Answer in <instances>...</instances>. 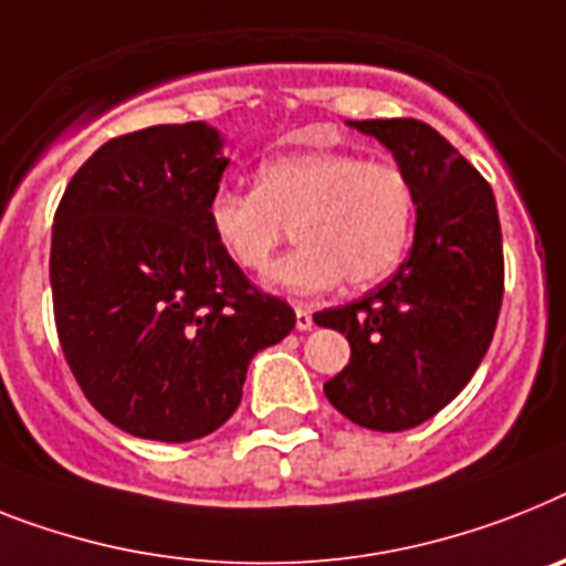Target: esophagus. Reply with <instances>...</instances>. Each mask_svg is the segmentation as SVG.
I'll use <instances>...</instances> for the list:
<instances>
[{
    "label": "esophagus",
    "mask_w": 566,
    "mask_h": 566,
    "mask_svg": "<svg viewBox=\"0 0 566 566\" xmlns=\"http://www.w3.org/2000/svg\"><path fill=\"white\" fill-rule=\"evenodd\" d=\"M296 327L298 331H311L313 327V313L307 305H296Z\"/></svg>",
    "instance_id": "34e87169"
}]
</instances>
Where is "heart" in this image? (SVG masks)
Returning a JSON list of instances; mask_svg holds the SVG:
<instances>
[{"label":"heart","instance_id":"1","mask_svg":"<svg viewBox=\"0 0 566 566\" xmlns=\"http://www.w3.org/2000/svg\"><path fill=\"white\" fill-rule=\"evenodd\" d=\"M417 221V189L402 166L359 151H293L259 166L255 189L218 187L207 227L221 253L261 273L293 235L298 247L275 261L270 287L298 296L345 282L371 287L400 268Z\"/></svg>","mask_w":566,"mask_h":566}]
</instances>
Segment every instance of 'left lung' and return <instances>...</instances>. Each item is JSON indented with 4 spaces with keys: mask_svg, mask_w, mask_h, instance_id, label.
Returning <instances> with one entry per match:
<instances>
[{
    "mask_svg": "<svg viewBox=\"0 0 566 566\" xmlns=\"http://www.w3.org/2000/svg\"><path fill=\"white\" fill-rule=\"evenodd\" d=\"M391 149L417 189L411 253L377 291L313 313L345 334L350 363L325 397L356 426L415 429L463 391L495 334L503 241L483 175L429 123L350 120Z\"/></svg>",
    "mask_w": 566,
    "mask_h": 566,
    "instance_id": "left-lung-1",
    "label": "left lung"
}]
</instances>
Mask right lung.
I'll return each mask as SVG.
<instances>
[{
	"mask_svg": "<svg viewBox=\"0 0 566 566\" xmlns=\"http://www.w3.org/2000/svg\"><path fill=\"white\" fill-rule=\"evenodd\" d=\"M230 160L207 123L112 137L80 166L51 230V296L65 363L99 415L146 440L224 426L247 365L296 325L207 227Z\"/></svg>",
	"mask_w": 566,
	"mask_h": 566,
	"instance_id": "1",
	"label": "right lung"
}]
</instances>
